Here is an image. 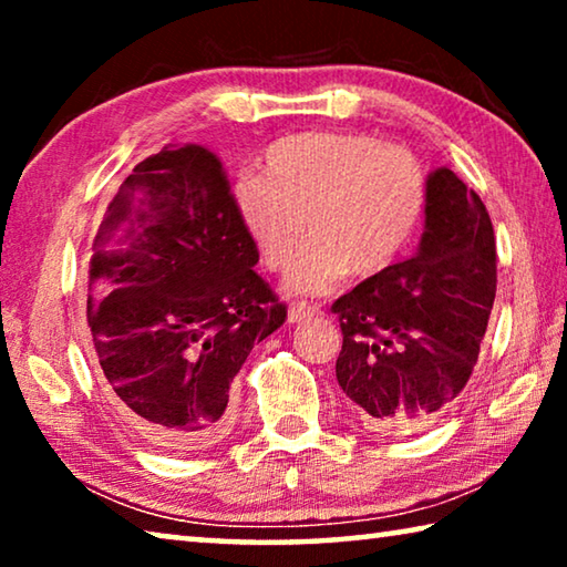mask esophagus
Returning a JSON list of instances; mask_svg holds the SVG:
<instances>
[{"mask_svg":"<svg viewBox=\"0 0 567 567\" xmlns=\"http://www.w3.org/2000/svg\"><path fill=\"white\" fill-rule=\"evenodd\" d=\"M315 312H318V307L305 305V302H297V305L290 307V312H287V320H290V322L295 324V322H302V320H307V318H312Z\"/></svg>","mask_w":567,"mask_h":567,"instance_id":"obj_1","label":"esophagus"}]
</instances>
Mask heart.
<instances>
[{
    "label": "heart",
    "mask_w": 567,
    "mask_h": 567,
    "mask_svg": "<svg viewBox=\"0 0 567 567\" xmlns=\"http://www.w3.org/2000/svg\"><path fill=\"white\" fill-rule=\"evenodd\" d=\"M265 172H245L233 205L270 272L290 270L292 292H324L390 267L410 245L427 205L420 159L370 134L307 132L267 150Z\"/></svg>",
    "instance_id": "1"
}]
</instances>
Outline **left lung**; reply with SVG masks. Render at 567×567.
<instances>
[{
  "label": "left lung",
  "instance_id": "1",
  "mask_svg": "<svg viewBox=\"0 0 567 567\" xmlns=\"http://www.w3.org/2000/svg\"><path fill=\"white\" fill-rule=\"evenodd\" d=\"M491 215L453 169L427 177L425 233L405 262L332 305L342 330L334 372L364 427H427L467 385L495 302Z\"/></svg>",
  "mask_w": 567,
  "mask_h": 567
}]
</instances>
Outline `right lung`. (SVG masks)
Masks as SVG:
<instances>
[{
    "label": "right lung",
    "mask_w": 567,
    "mask_h": 567,
    "mask_svg": "<svg viewBox=\"0 0 567 567\" xmlns=\"http://www.w3.org/2000/svg\"><path fill=\"white\" fill-rule=\"evenodd\" d=\"M225 167L167 145L122 182L92 243L87 324L120 415L167 453L215 445L247 354L287 320L252 267Z\"/></svg>",
    "instance_id": "right-lung-1"
}]
</instances>
